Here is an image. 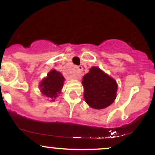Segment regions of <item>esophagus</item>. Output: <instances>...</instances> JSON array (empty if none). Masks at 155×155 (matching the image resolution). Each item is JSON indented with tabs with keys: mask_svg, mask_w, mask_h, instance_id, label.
Returning <instances> with one entry per match:
<instances>
[{
	"mask_svg": "<svg viewBox=\"0 0 155 155\" xmlns=\"http://www.w3.org/2000/svg\"><path fill=\"white\" fill-rule=\"evenodd\" d=\"M82 71H83V68L81 65L77 67V72L76 73L75 76H74V79H79L81 78V74H82Z\"/></svg>",
	"mask_w": 155,
	"mask_h": 155,
	"instance_id": "34e87169",
	"label": "esophagus"
}]
</instances>
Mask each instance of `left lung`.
Listing matches in <instances>:
<instances>
[{
    "label": "left lung",
    "instance_id": "obj_1",
    "mask_svg": "<svg viewBox=\"0 0 155 155\" xmlns=\"http://www.w3.org/2000/svg\"><path fill=\"white\" fill-rule=\"evenodd\" d=\"M84 98L90 107L103 109L108 107L117 97V84L111 76L94 66L84 76Z\"/></svg>",
    "mask_w": 155,
    "mask_h": 155
}]
</instances>
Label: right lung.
Wrapping results in <instances>:
<instances>
[{"label":"right lung","mask_w":155,"mask_h":155,"mask_svg":"<svg viewBox=\"0 0 155 155\" xmlns=\"http://www.w3.org/2000/svg\"><path fill=\"white\" fill-rule=\"evenodd\" d=\"M65 81L63 76L60 72L56 70H51L48 73L47 76L40 83L41 91L44 95L51 98V101H54V98L58 97V95L61 92Z\"/></svg>","instance_id":"obj_1"}]
</instances>
